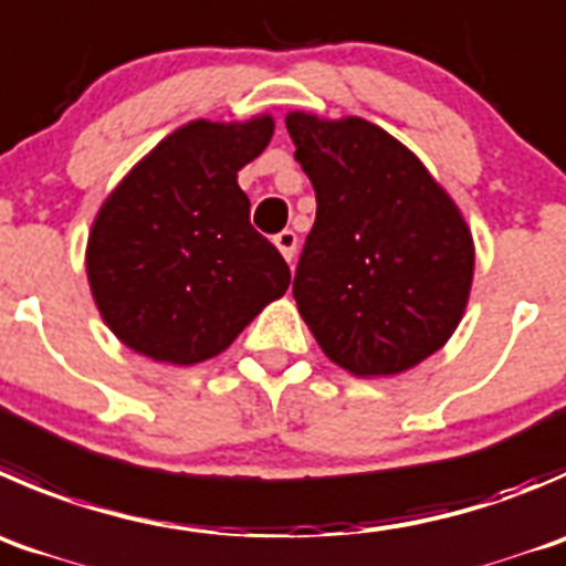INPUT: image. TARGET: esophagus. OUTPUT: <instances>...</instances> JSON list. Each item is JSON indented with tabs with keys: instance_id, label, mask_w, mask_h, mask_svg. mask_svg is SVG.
<instances>
[{
	"instance_id": "esophagus-1",
	"label": "esophagus",
	"mask_w": 566,
	"mask_h": 566,
	"mask_svg": "<svg viewBox=\"0 0 566 566\" xmlns=\"http://www.w3.org/2000/svg\"><path fill=\"white\" fill-rule=\"evenodd\" d=\"M273 243H276V249L282 251L284 260H293L295 256V245H298V238H295V232H290V229H284V232H279L276 238H273Z\"/></svg>"
}]
</instances>
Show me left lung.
I'll list each match as a JSON object with an SVG mask.
<instances>
[{"label": "left lung", "mask_w": 566, "mask_h": 566, "mask_svg": "<svg viewBox=\"0 0 566 566\" xmlns=\"http://www.w3.org/2000/svg\"><path fill=\"white\" fill-rule=\"evenodd\" d=\"M317 199L293 295L323 354L350 376H398L462 323L473 232L446 188L381 126L356 115L284 118Z\"/></svg>", "instance_id": "left-lung-1"}]
</instances>
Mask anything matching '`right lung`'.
I'll use <instances>...</instances> for the list:
<instances>
[{
  "instance_id": "add662e5",
  "label": "right lung",
  "mask_w": 566,
  "mask_h": 566,
  "mask_svg": "<svg viewBox=\"0 0 566 566\" xmlns=\"http://www.w3.org/2000/svg\"><path fill=\"white\" fill-rule=\"evenodd\" d=\"M273 115L190 120L113 188L93 218L85 271L109 332L137 354L199 365L282 298L290 268L249 223L238 171L265 151Z\"/></svg>"
}]
</instances>
